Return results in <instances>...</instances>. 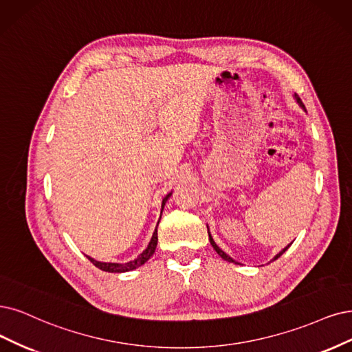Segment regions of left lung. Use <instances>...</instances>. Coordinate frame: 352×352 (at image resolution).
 I'll use <instances>...</instances> for the list:
<instances>
[{
	"instance_id": "8db88e82",
	"label": "left lung",
	"mask_w": 352,
	"mask_h": 352,
	"mask_svg": "<svg viewBox=\"0 0 352 352\" xmlns=\"http://www.w3.org/2000/svg\"><path fill=\"white\" fill-rule=\"evenodd\" d=\"M294 97H296V100H297V102H298V104H300V106H302V107H303V109H305V106H303V102H302V100H300V98H298V96H297V94H296V96H294ZM209 241H210V243H212V246H213V248H214V251H216V252H217V254H219V255H220V256H222V258H223V259H226V261H229V263H235V264H238V263H236V261H235V259H232V258H230V256H229V255H228V254H225V252H223V251H222V250H220V248H219V246H217V245H216V243H214V241H213V238H212V236H210V233H209ZM289 248H290V245H289V246H285V248H284V250H283V251H281V252H278V254H277V255H276V256H274V259H272V261H276V259H277V258H280V256H281V255H283V254H284V252H285V251H287V250H289Z\"/></svg>"
}]
</instances>
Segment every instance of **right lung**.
Returning a JSON list of instances; mask_svg holds the SVG:
<instances>
[{
	"label": "right lung",
	"mask_w": 352,
	"mask_h": 352,
	"mask_svg": "<svg viewBox=\"0 0 352 352\" xmlns=\"http://www.w3.org/2000/svg\"><path fill=\"white\" fill-rule=\"evenodd\" d=\"M171 196V192L168 194V196H165V199L162 200V210H164V206H165V201L168 200V197ZM162 213V212H161ZM160 223V222H158ZM156 245H158V226H156L153 235H152V239L148 245V248L143 251L138 258H135L133 261H129L126 264H117V263H100V261H96V259L89 258L88 259L91 263H93L97 268L102 270V271H107V272H126V271H130V270H135L138 267H140L142 264H145L148 259L153 255L155 250H156Z\"/></svg>",
	"instance_id": "1"
}]
</instances>
